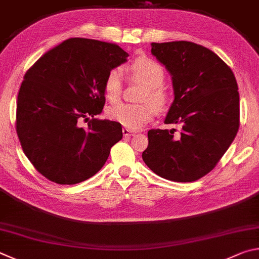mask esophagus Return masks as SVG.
Returning <instances> with one entry per match:
<instances>
[{
    "instance_id": "obj_1",
    "label": "esophagus",
    "mask_w": 259,
    "mask_h": 259,
    "mask_svg": "<svg viewBox=\"0 0 259 259\" xmlns=\"http://www.w3.org/2000/svg\"><path fill=\"white\" fill-rule=\"evenodd\" d=\"M135 133H137L135 131L127 128V127H124V128H122V134H124V137H131V135H134Z\"/></svg>"
}]
</instances>
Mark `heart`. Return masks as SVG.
<instances>
[{
  "instance_id": "1",
  "label": "heart",
  "mask_w": 259,
  "mask_h": 259,
  "mask_svg": "<svg viewBox=\"0 0 259 259\" xmlns=\"http://www.w3.org/2000/svg\"><path fill=\"white\" fill-rule=\"evenodd\" d=\"M130 74L134 80L144 86L139 101L143 103H117L108 108L107 115L110 119L128 128L137 130L148 124L155 112L162 111L169 106L170 97L164 89L165 70L157 61L146 57L135 59L130 66ZM122 90V74L119 69H112L107 74L103 83L106 98L116 102Z\"/></svg>"
}]
</instances>
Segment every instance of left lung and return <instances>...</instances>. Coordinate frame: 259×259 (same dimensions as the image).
Instances as JSON below:
<instances>
[{
  "mask_svg": "<svg viewBox=\"0 0 259 259\" xmlns=\"http://www.w3.org/2000/svg\"><path fill=\"white\" fill-rule=\"evenodd\" d=\"M151 53L171 75L174 101L165 124L182 130H150L143 161L174 182H193L214 169L240 124L238 84L231 68L202 45L187 40L151 43Z\"/></svg>",
  "mask_w": 259,
  "mask_h": 259,
  "instance_id": "obj_1",
  "label": "left lung"
}]
</instances>
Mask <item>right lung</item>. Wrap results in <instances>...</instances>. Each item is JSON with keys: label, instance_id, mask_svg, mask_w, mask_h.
Wrapping results in <instances>:
<instances>
[{"label": "right lung", "instance_id": "1", "mask_svg": "<svg viewBox=\"0 0 259 259\" xmlns=\"http://www.w3.org/2000/svg\"><path fill=\"white\" fill-rule=\"evenodd\" d=\"M127 57L117 44L74 37L27 70L18 93L16 130L25 155L48 180L76 184L92 178L121 140L119 122L95 116L106 102L107 74ZM80 120L89 121L85 129Z\"/></svg>", "mask_w": 259, "mask_h": 259}]
</instances>
